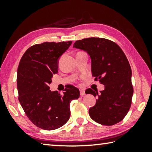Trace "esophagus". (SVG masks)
Here are the masks:
<instances>
[{
  "instance_id": "34e87169",
  "label": "esophagus",
  "mask_w": 152,
  "mask_h": 152,
  "mask_svg": "<svg viewBox=\"0 0 152 152\" xmlns=\"http://www.w3.org/2000/svg\"><path fill=\"white\" fill-rule=\"evenodd\" d=\"M80 95L81 96H84L85 95V91L84 90H82V89H81V90H80Z\"/></svg>"
}]
</instances>
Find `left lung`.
Masks as SVG:
<instances>
[{
	"mask_svg": "<svg viewBox=\"0 0 152 152\" xmlns=\"http://www.w3.org/2000/svg\"><path fill=\"white\" fill-rule=\"evenodd\" d=\"M73 47L88 53L94 80L105 85L100 93L91 88L85 91L98 98L88 110L90 117L105 126L118 123L130 110L133 94L131 66L123 50L115 42L103 38L76 40Z\"/></svg>",
	"mask_w": 152,
	"mask_h": 152,
	"instance_id": "1",
	"label": "left lung"
}]
</instances>
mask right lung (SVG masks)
<instances>
[{
	"mask_svg": "<svg viewBox=\"0 0 152 152\" xmlns=\"http://www.w3.org/2000/svg\"><path fill=\"white\" fill-rule=\"evenodd\" d=\"M72 41L45 42L30 47L19 64L17 76L18 99L24 112L39 128L52 131L68 121L69 104L80 91L69 85L63 94L49 90L53 74L58 72V59Z\"/></svg>",
	"mask_w": 152,
	"mask_h": 152,
	"instance_id": "right-lung-1",
	"label": "right lung"
}]
</instances>
